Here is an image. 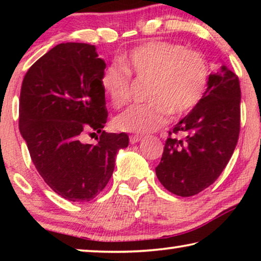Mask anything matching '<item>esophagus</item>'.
<instances>
[{
	"instance_id": "esophagus-1",
	"label": "esophagus",
	"mask_w": 261,
	"mask_h": 261,
	"mask_svg": "<svg viewBox=\"0 0 261 261\" xmlns=\"http://www.w3.org/2000/svg\"><path fill=\"white\" fill-rule=\"evenodd\" d=\"M142 139L141 135H132V137L129 138V141L130 144H137V142H139Z\"/></svg>"
}]
</instances>
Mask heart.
<instances>
[{
    "label": "heart",
    "instance_id": "heart-1",
    "mask_svg": "<svg viewBox=\"0 0 261 261\" xmlns=\"http://www.w3.org/2000/svg\"><path fill=\"white\" fill-rule=\"evenodd\" d=\"M130 76L148 81L146 105L132 106L116 116L117 129L151 133L169 115H187L198 106L208 87L209 69L202 53L173 42L151 40L132 49L103 71L101 85L115 108L130 98Z\"/></svg>",
    "mask_w": 261,
    "mask_h": 261
}]
</instances>
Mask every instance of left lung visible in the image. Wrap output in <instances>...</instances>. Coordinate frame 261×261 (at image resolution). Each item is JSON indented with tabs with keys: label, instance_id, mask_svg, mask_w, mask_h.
I'll list each match as a JSON object with an SVG mask.
<instances>
[{
	"label": "left lung",
	"instance_id": "left-lung-1",
	"mask_svg": "<svg viewBox=\"0 0 261 261\" xmlns=\"http://www.w3.org/2000/svg\"><path fill=\"white\" fill-rule=\"evenodd\" d=\"M240 101V82L233 71L222 66L209 74L201 102L169 132L155 167L164 188L190 197L219 178L239 140Z\"/></svg>",
	"mask_w": 261,
	"mask_h": 261
}]
</instances>
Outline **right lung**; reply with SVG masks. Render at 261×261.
<instances>
[{"label": "right lung", "instance_id": "obj_1", "mask_svg": "<svg viewBox=\"0 0 261 261\" xmlns=\"http://www.w3.org/2000/svg\"><path fill=\"white\" fill-rule=\"evenodd\" d=\"M105 60L96 46L65 42L38 59L24 74L19 127L45 183L71 202L94 199L112 178L126 133L102 130L108 119L101 76ZM100 133L96 145L81 141Z\"/></svg>", "mask_w": 261, "mask_h": 261}]
</instances>
